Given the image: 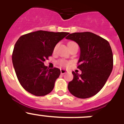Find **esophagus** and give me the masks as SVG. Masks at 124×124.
I'll list each match as a JSON object with an SVG mask.
<instances>
[{
    "mask_svg": "<svg viewBox=\"0 0 124 124\" xmlns=\"http://www.w3.org/2000/svg\"><path fill=\"white\" fill-rule=\"evenodd\" d=\"M60 71H61V74H65L66 73V70H64V69H61V70H60Z\"/></svg>",
    "mask_w": 124,
    "mask_h": 124,
    "instance_id": "esophagus-1",
    "label": "esophagus"
}]
</instances>
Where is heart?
Segmentation results:
<instances>
[{"label": "heart", "instance_id": "1", "mask_svg": "<svg viewBox=\"0 0 124 124\" xmlns=\"http://www.w3.org/2000/svg\"><path fill=\"white\" fill-rule=\"evenodd\" d=\"M74 43V42H73V41H70V42L68 43V45L71 44V43ZM58 63L60 65L63 66H68L70 64V62L66 61H64V60H60Z\"/></svg>", "mask_w": 124, "mask_h": 124}]
</instances>
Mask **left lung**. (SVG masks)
Returning <instances> with one entry per match:
<instances>
[{"label":"left lung","mask_w":124,"mask_h":124,"mask_svg":"<svg viewBox=\"0 0 124 124\" xmlns=\"http://www.w3.org/2000/svg\"><path fill=\"white\" fill-rule=\"evenodd\" d=\"M76 41L81 50L78 68L73 71L69 91L75 97L86 99L96 95L106 84L113 68V54L109 43L91 32L73 33L66 37Z\"/></svg>","instance_id":"8db88e82"}]
</instances>
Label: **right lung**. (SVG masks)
Masks as SVG:
<instances>
[{"label":"right lung","mask_w":124,"mask_h":124,"mask_svg":"<svg viewBox=\"0 0 124 124\" xmlns=\"http://www.w3.org/2000/svg\"><path fill=\"white\" fill-rule=\"evenodd\" d=\"M68 34L39 30L18 38L12 53V63L18 81L28 93L43 96L52 91L61 71L57 68L48 69L44 61Z\"/></svg>","instance_id":"right-lung-1"}]
</instances>
